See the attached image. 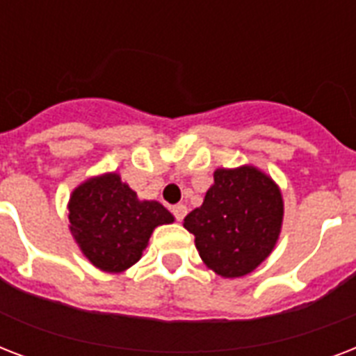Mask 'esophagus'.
I'll return each instance as SVG.
<instances>
[{
    "instance_id": "obj_1",
    "label": "esophagus",
    "mask_w": 356,
    "mask_h": 356,
    "mask_svg": "<svg viewBox=\"0 0 356 356\" xmlns=\"http://www.w3.org/2000/svg\"><path fill=\"white\" fill-rule=\"evenodd\" d=\"M172 212H173V216L177 218V222H183V218L186 216L188 209H186V205H183V203H179V205L173 207Z\"/></svg>"
}]
</instances>
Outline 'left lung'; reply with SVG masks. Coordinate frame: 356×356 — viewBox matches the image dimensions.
Masks as SVG:
<instances>
[{"mask_svg": "<svg viewBox=\"0 0 356 356\" xmlns=\"http://www.w3.org/2000/svg\"><path fill=\"white\" fill-rule=\"evenodd\" d=\"M284 201L279 184L253 164L218 168L203 205L184 218L209 270L236 279L257 270L275 249Z\"/></svg>", "mask_w": 356, "mask_h": 356, "instance_id": "1", "label": "left lung"}]
</instances>
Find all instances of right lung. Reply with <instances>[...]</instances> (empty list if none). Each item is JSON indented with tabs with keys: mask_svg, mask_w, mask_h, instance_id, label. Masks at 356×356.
<instances>
[{
	"mask_svg": "<svg viewBox=\"0 0 356 356\" xmlns=\"http://www.w3.org/2000/svg\"><path fill=\"white\" fill-rule=\"evenodd\" d=\"M68 220L81 253L107 273H122L136 264L153 231L175 222L159 201L140 200L116 172L94 175L75 186Z\"/></svg>",
	"mask_w": 356,
	"mask_h": 356,
	"instance_id": "add662e5",
	"label": "right lung"
}]
</instances>
